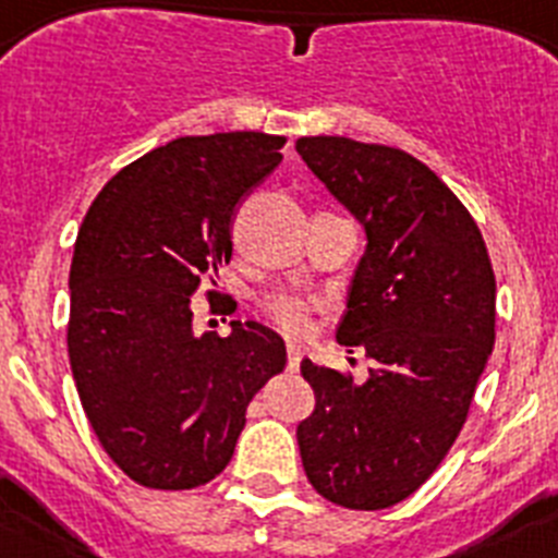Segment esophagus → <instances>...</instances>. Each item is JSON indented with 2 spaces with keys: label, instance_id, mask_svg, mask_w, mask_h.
<instances>
[{
  "label": "esophagus",
  "instance_id": "esophagus-1",
  "mask_svg": "<svg viewBox=\"0 0 558 558\" xmlns=\"http://www.w3.org/2000/svg\"><path fill=\"white\" fill-rule=\"evenodd\" d=\"M302 347L299 343H293V340H288V368L290 372H295L299 368V363H302Z\"/></svg>",
  "mask_w": 558,
  "mask_h": 558
}]
</instances>
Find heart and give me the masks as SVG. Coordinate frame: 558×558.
Listing matches in <instances>:
<instances>
[{"instance_id":"b5f03b06","label":"heart","mask_w":558,"mask_h":558,"mask_svg":"<svg viewBox=\"0 0 558 558\" xmlns=\"http://www.w3.org/2000/svg\"><path fill=\"white\" fill-rule=\"evenodd\" d=\"M259 310L268 315L270 322L290 335H299L307 329L313 302L299 290H270L259 299Z\"/></svg>"}]
</instances>
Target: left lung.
Instances as JSON below:
<instances>
[{"mask_svg":"<svg viewBox=\"0 0 558 558\" xmlns=\"http://www.w3.org/2000/svg\"><path fill=\"white\" fill-rule=\"evenodd\" d=\"M295 150L363 223L338 343L366 349L379 372L302 360L315 408L295 436L313 489L335 506H397L456 445L495 347V270L456 192L399 147L302 136Z\"/></svg>","mask_w":558,"mask_h":558,"instance_id":"left-lung-1","label":"left lung"}]
</instances>
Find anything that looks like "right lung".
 I'll return each instance as SVG.
<instances>
[{
	"mask_svg": "<svg viewBox=\"0 0 558 558\" xmlns=\"http://www.w3.org/2000/svg\"><path fill=\"white\" fill-rule=\"evenodd\" d=\"M284 136H181L122 167L88 206L69 270L72 377L102 450L147 489H195L226 470L254 393L288 363L256 322L192 327V293L231 256V218L282 165ZM236 307V302H234Z\"/></svg>",
	"mask_w": 558,
	"mask_h": 558,
	"instance_id": "add662e5",
	"label": "right lung"
}]
</instances>
